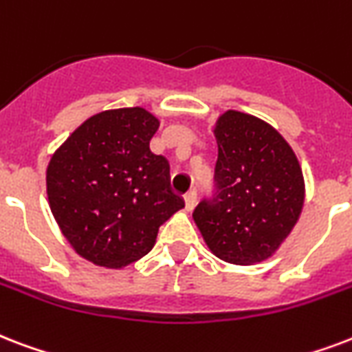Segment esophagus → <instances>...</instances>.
Wrapping results in <instances>:
<instances>
[{
    "label": "esophagus",
    "mask_w": 352,
    "mask_h": 352,
    "mask_svg": "<svg viewBox=\"0 0 352 352\" xmlns=\"http://www.w3.org/2000/svg\"><path fill=\"white\" fill-rule=\"evenodd\" d=\"M184 203H186V210H194V206L197 205V192H195V190H190V192L184 195Z\"/></svg>",
    "instance_id": "1"
}]
</instances>
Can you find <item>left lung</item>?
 I'll use <instances>...</instances> for the list:
<instances>
[{
	"label": "left lung",
	"instance_id": "obj_1",
	"mask_svg": "<svg viewBox=\"0 0 352 352\" xmlns=\"http://www.w3.org/2000/svg\"><path fill=\"white\" fill-rule=\"evenodd\" d=\"M214 134V194L195 206L194 219L218 258L256 264L277 251L299 219L301 166L272 125L243 112H225Z\"/></svg>",
	"mask_w": 352,
	"mask_h": 352
}]
</instances>
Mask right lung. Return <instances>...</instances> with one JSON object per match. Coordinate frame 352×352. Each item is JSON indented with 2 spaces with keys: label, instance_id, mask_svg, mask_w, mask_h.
I'll return each instance as SVG.
<instances>
[{
  "label": "right lung",
  "instance_id": "add662e5",
  "mask_svg": "<svg viewBox=\"0 0 352 352\" xmlns=\"http://www.w3.org/2000/svg\"><path fill=\"white\" fill-rule=\"evenodd\" d=\"M157 129L140 107L99 112L51 157V212L82 258L114 270L136 262L184 206L170 186V162L149 149Z\"/></svg>",
  "mask_w": 352,
  "mask_h": 352
}]
</instances>
